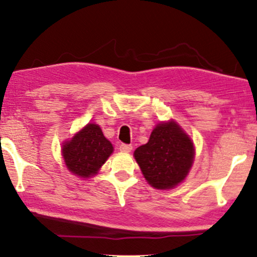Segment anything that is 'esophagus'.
<instances>
[{"label": "esophagus", "mask_w": 257, "mask_h": 257, "mask_svg": "<svg viewBox=\"0 0 257 257\" xmlns=\"http://www.w3.org/2000/svg\"><path fill=\"white\" fill-rule=\"evenodd\" d=\"M119 149H120V152H123V153H130L132 150V146L131 144H120V147H119Z\"/></svg>", "instance_id": "1"}]
</instances>
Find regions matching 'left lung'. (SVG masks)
I'll return each mask as SVG.
<instances>
[{
	"instance_id": "left-lung-1",
	"label": "left lung",
	"mask_w": 257,
	"mask_h": 257,
	"mask_svg": "<svg viewBox=\"0 0 257 257\" xmlns=\"http://www.w3.org/2000/svg\"><path fill=\"white\" fill-rule=\"evenodd\" d=\"M194 144L174 121L159 123L149 142L137 148L135 159L144 178L155 189H172L188 176L194 161Z\"/></svg>"
}]
</instances>
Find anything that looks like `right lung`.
Listing matches in <instances>:
<instances>
[{
	"instance_id": "add662e5",
	"label": "right lung",
	"mask_w": 257,
	"mask_h": 257,
	"mask_svg": "<svg viewBox=\"0 0 257 257\" xmlns=\"http://www.w3.org/2000/svg\"><path fill=\"white\" fill-rule=\"evenodd\" d=\"M111 153L113 146L95 123H87L62 148L68 170L83 178L97 173Z\"/></svg>"
}]
</instances>
